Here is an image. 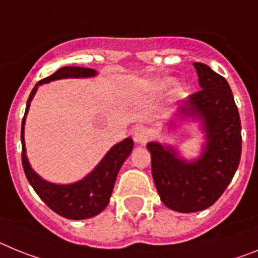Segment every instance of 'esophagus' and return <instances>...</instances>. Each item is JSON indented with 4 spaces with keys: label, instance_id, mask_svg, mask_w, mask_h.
Instances as JSON below:
<instances>
[{
    "label": "esophagus",
    "instance_id": "esophagus-1",
    "mask_svg": "<svg viewBox=\"0 0 258 258\" xmlns=\"http://www.w3.org/2000/svg\"><path fill=\"white\" fill-rule=\"evenodd\" d=\"M149 138H151V131L147 127L139 126L134 131V140L139 144H145L149 140Z\"/></svg>",
    "mask_w": 258,
    "mask_h": 258
}]
</instances>
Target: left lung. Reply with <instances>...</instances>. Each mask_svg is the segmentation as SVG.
I'll return each instance as SVG.
<instances>
[{
    "label": "left lung",
    "mask_w": 258,
    "mask_h": 258,
    "mask_svg": "<svg viewBox=\"0 0 258 258\" xmlns=\"http://www.w3.org/2000/svg\"><path fill=\"white\" fill-rule=\"evenodd\" d=\"M201 89L185 98L178 111L199 116L207 132L203 156L194 162L172 148L149 143L152 175L162 203L180 213L207 209L232 180L241 156L240 116L227 80L207 64L194 63Z\"/></svg>",
    "instance_id": "obj_1"
}]
</instances>
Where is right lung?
<instances>
[{"label":"right lung","instance_id":"obj_1","mask_svg":"<svg viewBox=\"0 0 258 258\" xmlns=\"http://www.w3.org/2000/svg\"><path fill=\"white\" fill-rule=\"evenodd\" d=\"M96 75V71L86 67L64 66L55 71L53 75L41 79L31 92L28 101H27L26 113L22 120V165H23L24 174L35 192L40 196L44 203L59 216L69 219H87L97 216L98 213L106 208L113 192L114 183L119 171L122 163L124 162L128 154L131 153L134 142L127 138L119 144L114 145L106 156L97 165L91 174L83 180L74 183V184H51L44 179L40 178L30 166L26 156L24 148V120L26 114L30 109L31 100L35 96L37 87L49 83L51 80L64 79V78H88Z\"/></svg>","mask_w":258,"mask_h":258}]
</instances>
